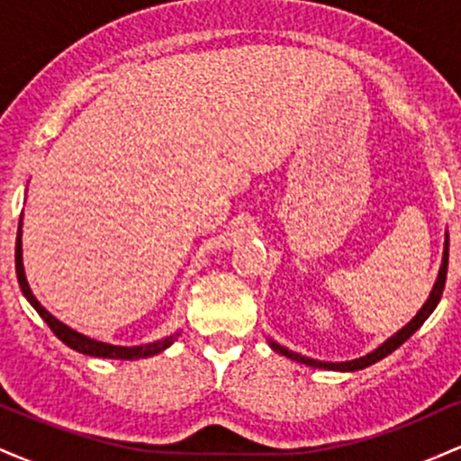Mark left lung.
Listing matches in <instances>:
<instances>
[{
	"label": "left lung",
	"instance_id": "8db88e82",
	"mask_svg": "<svg viewBox=\"0 0 461 461\" xmlns=\"http://www.w3.org/2000/svg\"><path fill=\"white\" fill-rule=\"evenodd\" d=\"M447 268H448V234H447V240H444V253H442V267H440V273H438V279L436 284H433L431 293H429V299L425 301V305H422L420 312L411 319L407 325L403 327V330H399L394 333L393 338H388V340L384 342L382 347H377L375 351H370L368 356L364 357H357V359H351V362H321V359H312V357H305V356H299V353L294 351H288V348L277 345V342L268 340V345H271L273 351H277L279 356H285L290 359H294V362H301L305 364V366H312V368H327V370H362L370 366V364L379 362V359H384L385 356H390V353L394 351V348H399L403 342L407 340V338L414 333L418 327L422 325L427 319H429V314L433 310H436V305L440 303V297H442V290H444V284H447Z\"/></svg>",
	"mask_w": 461,
	"mask_h": 461
}]
</instances>
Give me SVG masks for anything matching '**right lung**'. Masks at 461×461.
I'll use <instances>...</instances> for the list:
<instances>
[{"label": "right lung", "mask_w": 461, "mask_h": 461, "mask_svg": "<svg viewBox=\"0 0 461 461\" xmlns=\"http://www.w3.org/2000/svg\"><path fill=\"white\" fill-rule=\"evenodd\" d=\"M14 267H17V279H19V285H21V293H23V297L30 301L32 308L39 312V316L47 322V325H50V330L54 331L56 336L60 338V340L65 342L67 347H71L73 351L84 353V356H93V357L140 359V357H151V356H156V353L164 351V348L171 347L173 342L177 340L179 331L173 333V336L162 338V340H158V342H149V345H140V347H116V345H108V342L93 340V338H88V336H84V333L71 330V327H67L65 322L58 321L56 316H51L50 312H47V310L43 308V305L39 303V299H36L34 294H32L28 279H25V271H23V249H21V221H19V230H17V249H14Z\"/></svg>", "instance_id": "right-lung-1"}]
</instances>
